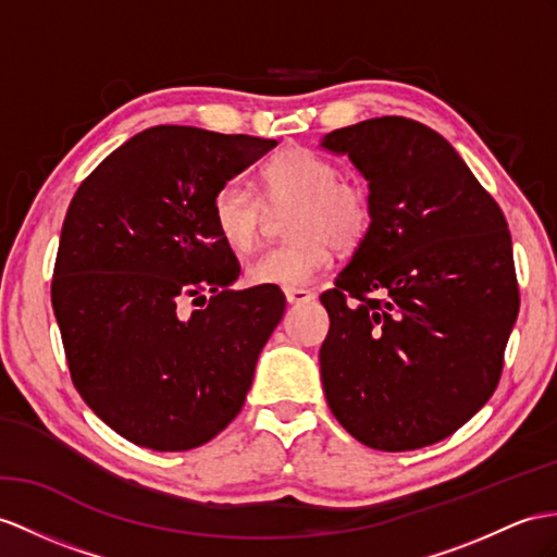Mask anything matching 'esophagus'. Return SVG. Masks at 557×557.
Instances as JSON below:
<instances>
[{
  "mask_svg": "<svg viewBox=\"0 0 557 557\" xmlns=\"http://www.w3.org/2000/svg\"><path fill=\"white\" fill-rule=\"evenodd\" d=\"M286 300L288 305H307L314 300V293L305 288H293V290H286Z\"/></svg>",
  "mask_w": 557,
  "mask_h": 557,
  "instance_id": "obj_1",
  "label": "esophagus"
}]
</instances>
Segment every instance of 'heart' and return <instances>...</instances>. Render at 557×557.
Returning <instances> with one entry per match:
<instances>
[{"instance_id": "obj_1", "label": "heart", "mask_w": 557, "mask_h": 557, "mask_svg": "<svg viewBox=\"0 0 557 557\" xmlns=\"http://www.w3.org/2000/svg\"><path fill=\"white\" fill-rule=\"evenodd\" d=\"M260 191L267 206L295 202L288 220L293 238L255 257L246 269L250 286L305 288L331 267L335 248H357L371 232L369 186L345 180L333 160L311 148L290 146L271 158L260 174ZM210 214L228 250L246 255L260 240L264 206L238 180L216 188Z\"/></svg>"}]
</instances>
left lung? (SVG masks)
Wrapping results in <instances>:
<instances>
[{"label": "left lung", "instance_id": "8db88e82", "mask_svg": "<svg viewBox=\"0 0 557 557\" xmlns=\"http://www.w3.org/2000/svg\"><path fill=\"white\" fill-rule=\"evenodd\" d=\"M369 182V236L321 295L333 416L371 449L413 451L490 401L518 319L508 222L454 146L409 117L325 134Z\"/></svg>", "mask_w": 557, "mask_h": 557}]
</instances>
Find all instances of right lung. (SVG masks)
<instances>
[{"label": "right lung", "mask_w": 557, "mask_h": 557, "mask_svg": "<svg viewBox=\"0 0 557 557\" xmlns=\"http://www.w3.org/2000/svg\"><path fill=\"white\" fill-rule=\"evenodd\" d=\"M274 146L158 125L108 156L71 200L53 314L79 397L132 444L196 449L243 409L286 297L228 290L240 267L210 202Z\"/></svg>", "instance_id": "right-lung-1"}]
</instances>
